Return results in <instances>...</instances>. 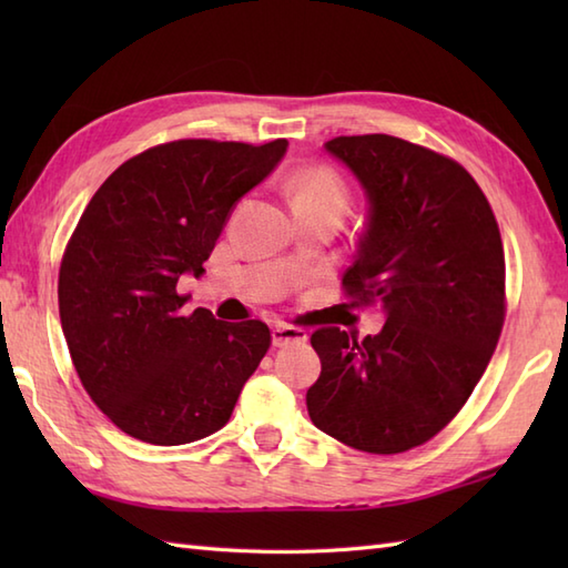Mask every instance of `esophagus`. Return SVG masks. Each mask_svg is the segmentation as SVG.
<instances>
[{
  "label": "esophagus",
  "instance_id": "esophagus-1",
  "mask_svg": "<svg viewBox=\"0 0 568 568\" xmlns=\"http://www.w3.org/2000/svg\"><path fill=\"white\" fill-rule=\"evenodd\" d=\"M273 336V346H287V344H305L307 342V332L300 327H287V324H277L271 332Z\"/></svg>",
  "mask_w": 568,
  "mask_h": 568
}]
</instances>
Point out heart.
I'll use <instances>...</instances> for the list:
<instances>
[{
    "mask_svg": "<svg viewBox=\"0 0 568 568\" xmlns=\"http://www.w3.org/2000/svg\"><path fill=\"white\" fill-rule=\"evenodd\" d=\"M287 195L295 207V214H334L339 216L348 207L346 180L329 165L300 168L287 178Z\"/></svg>",
    "mask_w": 568,
    "mask_h": 568,
    "instance_id": "1",
    "label": "heart"
}]
</instances>
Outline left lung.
<instances>
[{
  "label": "left lung",
  "mask_w": 568,
  "mask_h": 568,
  "mask_svg": "<svg viewBox=\"0 0 568 568\" xmlns=\"http://www.w3.org/2000/svg\"><path fill=\"white\" fill-rule=\"evenodd\" d=\"M368 197V226L342 277L352 305L385 324L356 339L312 334L322 373L307 413L329 437L368 454H403L458 415L505 322V253L484 190L462 163L388 134L324 143Z\"/></svg>",
  "instance_id": "obj_1"
}]
</instances>
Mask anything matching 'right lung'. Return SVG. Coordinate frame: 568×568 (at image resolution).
Wrapping results in <instances>:
<instances>
[{
  "label": "right lung",
  "mask_w": 568,
  "mask_h": 568,
  "mask_svg": "<svg viewBox=\"0 0 568 568\" xmlns=\"http://www.w3.org/2000/svg\"><path fill=\"white\" fill-rule=\"evenodd\" d=\"M285 149L168 141L119 165L84 207L60 261V324L82 388L129 437H210L268 352V324L187 312L178 281L204 273L229 212Z\"/></svg>",
  "instance_id": "right-lung-1"
}]
</instances>
